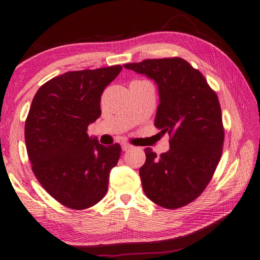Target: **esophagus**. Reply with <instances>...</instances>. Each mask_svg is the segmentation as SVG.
Segmentation results:
<instances>
[{"label":"esophagus","instance_id":"34e87169","mask_svg":"<svg viewBox=\"0 0 260 260\" xmlns=\"http://www.w3.org/2000/svg\"><path fill=\"white\" fill-rule=\"evenodd\" d=\"M121 147H122L123 151H127V150H129V149H132V148H133V146L129 145V143H122Z\"/></svg>","mask_w":260,"mask_h":260}]
</instances>
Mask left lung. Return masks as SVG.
<instances>
[{"mask_svg": "<svg viewBox=\"0 0 260 260\" xmlns=\"http://www.w3.org/2000/svg\"><path fill=\"white\" fill-rule=\"evenodd\" d=\"M158 86L155 126L170 137V149L157 156L146 148L140 168L146 196L176 209L196 200L220 162L224 129L216 93L198 69L182 57L148 59L123 64Z\"/></svg>", "mask_w": 260, "mask_h": 260, "instance_id": "8db88e82", "label": "left lung"}]
</instances>
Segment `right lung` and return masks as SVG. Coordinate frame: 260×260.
<instances>
[{"label":"right lung","instance_id":"right-lung-1","mask_svg":"<svg viewBox=\"0 0 260 260\" xmlns=\"http://www.w3.org/2000/svg\"><path fill=\"white\" fill-rule=\"evenodd\" d=\"M121 66L68 72L39 88L25 121L32 171L48 194L72 209H85L106 194L121 147L89 138L101 117V96Z\"/></svg>","mask_w":260,"mask_h":260}]
</instances>
